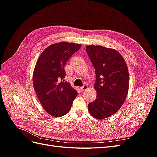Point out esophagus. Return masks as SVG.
Wrapping results in <instances>:
<instances>
[{
	"instance_id": "obj_1",
	"label": "esophagus",
	"mask_w": 157,
	"mask_h": 157,
	"mask_svg": "<svg viewBox=\"0 0 157 157\" xmlns=\"http://www.w3.org/2000/svg\"><path fill=\"white\" fill-rule=\"evenodd\" d=\"M87 89H88V86L86 84H84L82 87L80 88V90H81L82 91H86Z\"/></svg>"
}]
</instances>
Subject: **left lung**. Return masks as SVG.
Listing matches in <instances>:
<instances>
[{
	"instance_id": "obj_1",
	"label": "left lung",
	"mask_w": 157,
	"mask_h": 157,
	"mask_svg": "<svg viewBox=\"0 0 157 157\" xmlns=\"http://www.w3.org/2000/svg\"><path fill=\"white\" fill-rule=\"evenodd\" d=\"M86 50L96 75L97 97L88 110L97 119H105L122 106L129 89L128 66L121 54L113 48L86 45Z\"/></svg>"
}]
</instances>
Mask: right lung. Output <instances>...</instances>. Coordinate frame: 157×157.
<instances>
[{"instance_id":"add662e5","label":"right lung","mask_w":157,"mask_h":157,"mask_svg":"<svg viewBox=\"0 0 157 157\" xmlns=\"http://www.w3.org/2000/svg\"><path fill=\"white\" fill-rule=\"evenodd\" d=\"M80 47V44L58 42L47 47L38 58L33 74V87L42 107L52 116L66 115L77 96L70 83L65 82L64 67Z\"/></svg>"}]
</instances>
